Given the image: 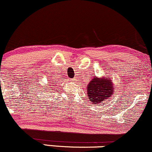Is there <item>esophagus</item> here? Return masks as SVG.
<instances>
[{
	"mask_svg": "<svg viewBox=\"0 0 152 152\" xmlns=\"http://www.w3.org/2000/svg\"><path fill=\"white\" fill-rule=\"evenodd\" d=\"M77 79H72V81H76Z\"/></svg>",
	"mask_w": 152,
	"mask_h": 152,
	"instance_id": "34e87169",
	"label": "esophagus"
}]
</instances>
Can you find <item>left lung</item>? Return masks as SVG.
Here are the masks:
<instances>
[{
	"label": "left lung",
	"mask_w": 152,
	"mask_h": 152,
	"mask_svg": "<svg viewBox=\"0 0 152 152\" xmlns=\"http://www.w3.org/2000/svg\"><path fill=\"white\" fill-rule=\"evenodd\" d=\"M87 95L92 104H100L114 92L113 84L110 78L94 77L87 85Z\"/></svg>",
	"instance_id": "8db88e82"
}]
</instances>
